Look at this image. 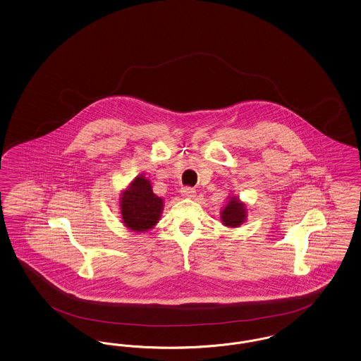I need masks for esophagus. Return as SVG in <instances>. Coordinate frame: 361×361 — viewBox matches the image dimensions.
Returning <instances> with one entry per match:
<instances>
[{"label": "esophagus", "instance_id": "34e87169", "mask_svg": "<svg viewBox=\"0 0 361 361\" xmlns=\"http://www.w3.org/2000/svg\"><path fill=\"white\" fill-rule=\"evenodd\" d=\"M181 195L185 196V197H195L196 190H195V188H190V187H184L181 189Z\"/></svg>", "mask_w": 361, "mask_h": 361}]
</instances>
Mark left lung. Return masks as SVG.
<instances>
[{
	"mask_svg": "<svg viewBox=\"0 0 361 361\" xmlns=\"http://www.w3.org/2000/svg\"><path fill=\"white\" fill-rule=\"evenodd\" d=\"M246 206L240 202L237 196L230 197L221 212V221L224 226L228 227H240L246 221Z\"/></svg>",
	"mask_w": 361,
	"mask_h": 361,
	"instance_id": "1",
	"label": "left lung"
}]
</instances>
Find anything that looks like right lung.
<instances>
[{
    "mask_svg": "<svg viewBox=\"0 0 361 361\" xmlns=\"http://www.w3.org/2000/svg\"><path fill=\"white\" fill-rule=\"evenodd\" d=\"M121 214L123 224L131 231L143 233L158 224L164 200L152 189L150 181L139 174L134 181L121 192Z\"/></svg>",
    "mask_w": 361,
    "mask_h": 361,
    "instance_id": "obj_1",
    "label": "right lung"
}]
</instances>
